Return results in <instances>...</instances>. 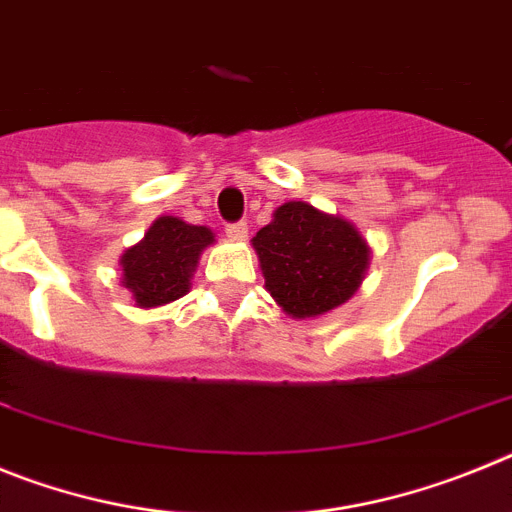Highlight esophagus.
<instances>
[{"label":"esophagus","mask_w":512,"mask_h":512,"mask_svg":"<svg viewBox=\"0 0 512 512\" xmlns=\"http://www.w3.org/2000/svg\"><path fill=\"white\" fill-rule=\"evenodd\" d=\"M225 233H228L230 241H246L248 225L246 223H230V225H225Z\"/></svg>","instance_id":"obj_1"}]
</instances>
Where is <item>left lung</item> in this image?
Segmentation results:
<instances>
[{
	"label": "left lung",
	"instance_id": "obj_1",
	"mask_svg": "<svg viewBox=\"0 0 512 512\" xmlns=\"http://www.w3.org/2000/svg\"><path fill=\"white\" fill-rule=\"evenodd\" d=\"M264 287L289 318H320L361 287L372 248L351 220L284 202L251 241Z\"/></svg>",
	"mask_w": 512,
	"mask_h": 512
}]
</instances>
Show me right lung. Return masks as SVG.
I'll use <instances>...</instances> for the list:
<instances>
[{
    "instance_id": "add662e5",
    "label": "right lung",
    "mask_w": 512,
    "mask_h": 512,
    "mask_svg": "<svg viewBox=\"0 0 512 512\" xmlns=\"http://www.w3.org/2000/svg\"><path fill=\"white\" fill-rule=\"evenodd\" d=\"M215 233L207 225H192L182 217L161 215L146 235L120 256L122 287L135 307L153 310L179 300L192 287V277Z\"/></svg>"
}]
</instances>
